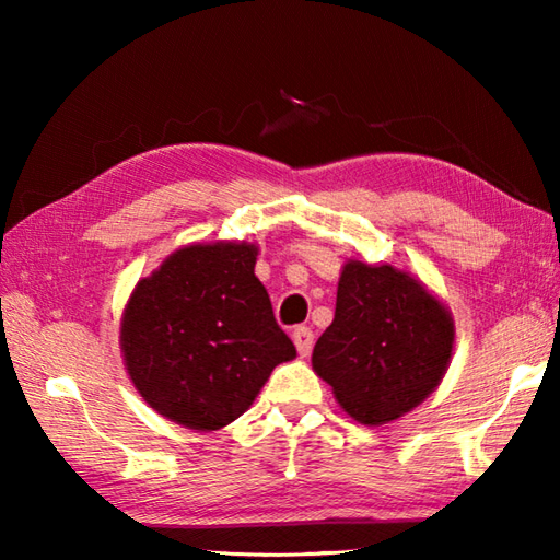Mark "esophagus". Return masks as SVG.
Returning <instances> with one entry per match:
<instances>
[{
	"label": "esophagus",
	"instance_id": "34e87169",
	"mask_svg": "<svg viewBox=\"0 0 560 560\" xmlns=\"http://www.w3.org/2000/svg\"><path fill=\"white\" fill-rule=\"evenodd\" d=\"M293 343H295V349H299L301 355H311L313 343H315L313 329H311V327H303V325L295 327V329H293Z\"/></svg>",
	"mask_w": 560,
	"mask_h": 560
}]
</instances>
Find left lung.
Returning <instances> with one entry per match:
<instances>
[{
  "label": "left lung",
  "instance_id": "left-lung-1",
  "mask_svg": "<svg viewBox=\"0 0 560 560\" xmlns=\"http://www.w3.org/2000/svg\"><path fill=\"white\" fill-rule=\"evenodd\" d=\"M452 341L447 307L419 281L389 265L351 259L313 368L355 421L380 425L431 395L450 365Z\"/></svg>",
  "mask_w": 560,
  "mask_h": 560
}]
</instances>
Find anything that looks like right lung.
<instances>
[{"instance_id": "obj_1", "label": "right lung", "mask_w": 560, "mask_h": 560, "mask_svg": "<svg viewBox=\"0 0 560 560\" xmlns=\"http://www.w3.org/2000/svg\"><path fill=\"white\" fill-rule=\"evenodd\" d=\"M255 259L247 243L189 245L137 283L120 343L139 395L165 419L195 431L229 425L295 355Z\"/></svg>"}]
</instances>
